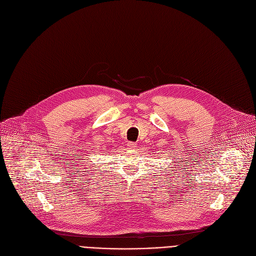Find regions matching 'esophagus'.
<instances>
[{"label": "esophagus", "instance_id": "1", "mask_svg": "<svg viewBox=\"0 0 256 256\" xmlns=\"http://www.w3.org/2000/svg\"><path fill=\"white\" fill-rule=\"evenodd\" d=\"M127 146H128V148L129 149H136V143H134V142H129L128 144H127Z\"/></svg>", "mask_w": 256, "mask_h": 256}]
</instances>
